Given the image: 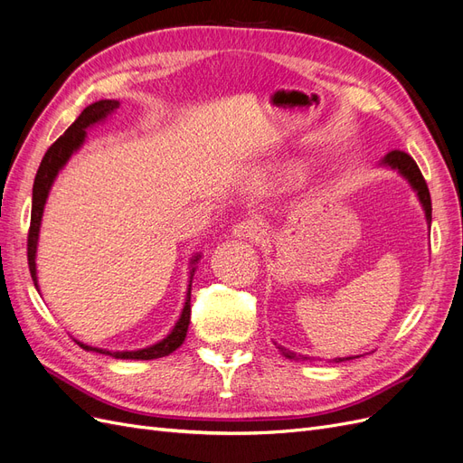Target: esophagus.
<instances>
[{
    "label": "esophagus",
    "mask_w": 463,
    "mask_h": 463,
    "mask_svg": "<svg viewBox=\"0 0 463 463\" xmlns=\"http://www.w3.org/2000/svg\"><path fill=\"white\" fill-rule=\"evenodd\" d=\"M233 233L237 237H241V240L260 243L266 235V226H264V222L259 218H245L243 222H240L233 228Z\"/></svg>",
    "instance_id": "obj_1"
}]
</instances>
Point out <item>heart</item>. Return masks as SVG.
Masks as SVG:
<instances>
[{"label":"heart","mask_w":463,"mask_h":463,"mask_svg":"<svg viewBox=\"0 0 463 463\" xmlns=\"http://www.w3.org/2000/svg\"><path fill=\"white\" fill-rule=\"evenodd\" d=\"M289 174H291V175H296V172H293V170H291V172H289Z\"/></svg>","instance_id":"1"}]
</instances>
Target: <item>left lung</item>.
Wrapping results in <instances>:
<instances>
[{
	"label": "left lung",
	"mask_w": 463,
	"mask_h": 463,
	"mask_svg": "<svg viewBox=\"0 0 463 463\" xmlns=\"http://www.w3.org/2000/svg\"><path fill=\"white\" fill-rule=\"evenodd\" d=\"M383 164H386V165H390V167H394V170H398L405 179L410 181L411 187H413L415 193H417L419 201H421V204H423V208H425L427 222L430 223V218H432V216H430V213H432L430 193H429V187H427V181H425L421 170H419V165L415 164V160L410 156L408 152H403V150H392V152L386 154V158L383 160ZM279 349H282L286 357H293V354L286 352L284 347H279ZM305 359H307V357H305ZM345 359H349V357H345ZM335 361H344V359H335Z\"/></svg>",
	"instance_id": "left-lung-1"
}]
</instances>
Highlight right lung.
<instances>
[{
	"label": "right lung",
	"mask_w": 463,
	"mask_h": 463,
	"mask_svg": "<svg viewBox=\"0 0 463 463\" xmlns=\"http://www.w3.org/2000/svg\"><path fill=\"white\" fill-rule=\"evenodd\" d=\"M119 108V102L116 100H100L94 102L90 106H87L85 109L80 111V116L75 119V123L69 128L58 141H55L44 154V158L40 162V167L34 177V187H33V213H31V228H29V240H26V257H29V270L33 276V282L36 284V243H38V232H40V222H42V213H44V204L48 199L50 187L53 184L55 175L65 165V162L71 158V154L82 145L87 137V128H90L92 123L104 119L108 114ZM199 260V257L193 259V264ZM193 272L191 270V279H193ZM189 320H191V282H189V289H187V299H185V307L184 313H181L177 325L174 326L172 334L164 338L162 342L154 344L150 347L138 349V352H106V349H98V347H90L77 342L82 349H89V352H98V354H106L116 359H158V357H165L170 355L172 352L185 342L187 335V328H189Z\"/></svg>",
	"instance_id": "right-lung-1"
}]
</instances>
